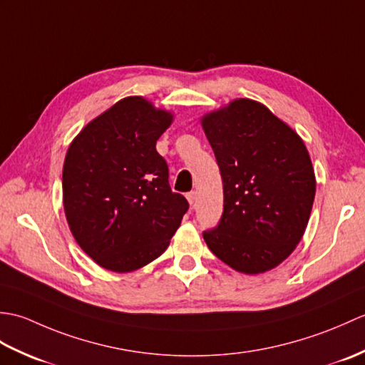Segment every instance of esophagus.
<instances>
[{
    "label": "esophagus",
    "instance_id": "esophagus-1",
    "mask_svg": "<svg viewBox=\"0 0 365 365\" xmlns=\"http://www.w3.org/2000/svg\"><path fill=\"white\" fill-rule=\"evenodd\" d=\"M187 199H188V202H190V205L191 207H195V204H196V200H197V195H196V191H190L188 195H187Z\"/></svg>",
    "mask_w": 365,
    "mask_h": 365
}]
</instances>
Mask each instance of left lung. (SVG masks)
<instances>
[{
    "label": "left lung",
    "instance_id": "8db88e82",
    "mask_svg": "<svg viewBox=\"0 0 365 365\" xmlns=\"http://www.w3.org/2000/svg\"><path fill=\"white\" fill-rule=\"evenodd\" d=\"M220 166L224 210L204 232L216 257L245 274L277 267L307 227L315 174L302 139L265 105L237 98L202 118Z\"/></svg>",
    "mask_w": 365,
    "mask_h": 365
}]
</instances>
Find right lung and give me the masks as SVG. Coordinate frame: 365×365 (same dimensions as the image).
Segmentation results:
<instances>
[{
	"mask_svg": "<svg viewBox=\"0 0 365 365\" xmlns=\"http://www.w3.org/2000/svg\"><path fill=\"white\" fill-rule=\"evenodd\" d=\"M174 115L143 97L119 100L91 120L68 147L64 212L76 243L115 273H128L166 251L188 210L169 187L158 138Z\"/></svg>",
	"mask_w": 365,
	"mask_h": 365,
	"instance_id": "right-lung-1",
	"label": "right lung"
}]
</instances>
